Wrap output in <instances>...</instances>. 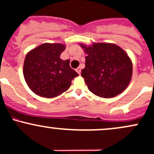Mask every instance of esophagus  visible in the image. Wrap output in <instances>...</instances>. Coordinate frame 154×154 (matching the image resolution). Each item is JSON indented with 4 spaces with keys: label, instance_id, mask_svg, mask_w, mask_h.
I'll return each mask as SVG.
<instances>
[{
    "label": "esophagus",
    "instance_id": "obj_1",
    "mask_svg": "<svg viewBox=\"0 0 154 154\" xmlns=\"http://www.w3.org/2000/svg\"><path fill=\"white\" fill-rule=\"evenodd\" d=\"M76 72H77V73H78L80 75V73H81V68H80V67H78V68L76 69Z\"/></svg>",
    "mask_w": 154,
    "mask_h": 154
}]
</instances>
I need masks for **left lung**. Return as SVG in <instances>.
Wrapping results in <instances>:
<instances>
[{
    "instance_id": "8db88e82",
    "label": "left lung",
    "mask_w": 154,
    "mask_h": 154,
    "mask_svg": "<svg viewBox=\"0 0 154 154\" xmlns=\"http://www.w3.org/2000/svg\"><path fill=\"white\" fill-rule=\"evenodd\" d=\"M88 55L81 75L91 92L102 98L121 94L129 85L132 63L127 53L115 44H80Z\"/></svg>"
}]
</instances>
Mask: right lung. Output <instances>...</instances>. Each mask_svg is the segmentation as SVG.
I'll use <instances>...</instances> for the list:
<instances>
[{"label":"right lung","mask_w":154,"mask_h":154,"mask_svg":"<svg viewBox=\"0 0 154 154\" xmlns=\"http://www.w3.org/2000/svg\"><path fill=\"white\" fill-rule=\"evenodd\" d=\"M66 46L45 43L25 56L23 75L27 85L36 95L53 98L67 91L78 74L70 67L69 60L60 58Z\"/></svg>","instance_id":"add662e5"}]
</instances>
